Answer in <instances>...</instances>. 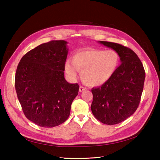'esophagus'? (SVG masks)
Returning <instances> with one entry per match:
<instances>
[{"instance_id":"1","label":"esophagus","mask_w":160,"mask_h":160,"mask_svg":"<svg viewBox=\"0 0 160 160\" xmlns=\"http://www.w3.org/2000/svg\"><path fill=\"white\" fill-rule=\"evenodd\" d=\"M86 90H87V89H86V88H84V87L82 86H80V88H79V92H82L83 91Z\"/></svg>"}]
</instances>
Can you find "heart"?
<instances>
[{"mask_svg":"<svg viewBox=\"0 0 160 160\" xmlns=\"http://www.w3.org/2000/svg\"><path fill=\"white\" fill-rule=\"evenodd\" d=\"M72 61V62L67 61L64 64L67 76L74 80L79 71L84 83L94 87L105 84L113 77L119 67L120 58L114 50L91 49L76 52Z\"/></svg>","mask_w":160,"mask_h":160,"instance_id":"obj_1","label":"heart"}]
</instances>
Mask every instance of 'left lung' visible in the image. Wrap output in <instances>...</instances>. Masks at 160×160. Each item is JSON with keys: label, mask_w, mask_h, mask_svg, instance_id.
Listing matches in <instances>:
<instances>
[{"label": "left lung", "mask_w": 160, "mask_h": 160, "mask_svg": "<svg viewBox=\"0 0 160 160\" xmlns=\"http://www.w3.org/2000/svg\"><path fill=\"white\" fill-rule=\"evenodd\" d=\"M98 42L115 51L121 64L108 82L92 89L91 110L100 122L116 125L137 109L143 91L145 71L140 58L131 49L115 43Z\"/></svg>", "instance_id": "1"}]
</instances>
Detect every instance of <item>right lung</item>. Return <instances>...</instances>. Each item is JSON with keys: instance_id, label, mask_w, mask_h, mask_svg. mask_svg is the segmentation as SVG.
<instances>
[{"instance_id": "obj_1", "label": "right lung", "mask_w": 160, "mask_h": 160, "mask_svg": "<svg viewBox=\"0 0 160 160\" xmlns=\"http://www.w3.org/2000/svg\"><path fill=\"white\" fill-rule=\"evenodd\" d=\"M67 41H51L28 52L18 65L15 88L23 113L37 125L58 126L66 121L79 86L64 76Z\"/></svg>"}]
</instances>
